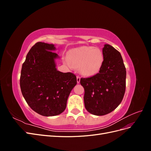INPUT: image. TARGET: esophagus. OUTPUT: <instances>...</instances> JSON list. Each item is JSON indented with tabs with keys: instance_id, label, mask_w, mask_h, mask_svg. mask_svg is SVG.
<instances>
[{
	"instance_id": "obj_1",
	"label": "esophagus",
	"mask_w": 151,
	"mask_h": 151,
	"mask_svg": "<svg viewBox=\"0 0 151 151\" xmlns=\"http://www.w3.org/2000/svg\"><path fill=\"white\" fill-rule=\"evenodd\" d=\"M80 81H81V77L79 76H77V83L79 84L80 83Z\"/></svg>"
}]
</instances>
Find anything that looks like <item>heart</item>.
I'll use <instances>...</instances> for the list:
<instances>
[{"instance_id":"obj_1","label":"heart","mask_w":151,"mask_h":151,"mask_svg":"<svg viewBox=\"0 0 151 151\" xmlns=\"http://www.w3.org/2000/svg\"><path fill=\"white\" fill-rule=\"evenodd\" d=\"M103 60V54L99 48L82 46L70 50L64 62L70 68L79 67L83 76L91 77L99 72Z\"/></svg>"}]
</instances>
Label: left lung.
Returning a JSON list of instances; mask_svg holds the SVG:
<instances>
[{
    "instance_id": "left-lung-1",
    "label": "left lung",
    "mask_w": 151,
    "mask_h": 151,
    "mask_svg": "<svg viewBox=\"0 0 151 151\" xmlns=\"http://www.w3.org/2000/svg\"><path fill=\"white\" fill-rule=\"evenodd\" d=\"M103 54V63L99 73L80 81L85 91V108L97 116L106 115L118 106L126 87V68L120 53L105 44Z\"/></svg>"
}]
</instances>
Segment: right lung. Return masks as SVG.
<instances>
[{
  "label": "right lung",
  "mask_w": 151,
  "mask_h": 151,
  "mask_svg": "<svg viewBox=\"0 0 151 151\" xmlns=\"http://www.w3.org/2000/svg\"><path fill=\"white\" fill-rule=\"evenodd\" d=\"M53 44L36 43L30 49L22 65L20 87L26 103L45 116L60 115L65 110L71 91L77 84L71 72L57 70Z\"/></svg>",
  "instance_id": "right-lung-1"
}]
</instances>
